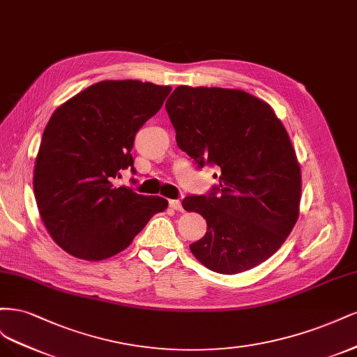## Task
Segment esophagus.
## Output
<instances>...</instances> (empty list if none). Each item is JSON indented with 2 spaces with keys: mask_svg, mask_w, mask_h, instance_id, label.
Listing matches in <instances>:
<instances>
[{
  "mask_svg": "<svg viewBox=\"0 0 357 357\" xmlns=\"http://www.w3.org/2000/svg\"><path fill=\"white\" fill-rule=\"evenodd\" d=\"M169 206H170L172 209H175V211H179V212L182 211V203L179 200H170Z\"/></svg>",
  "mask_w": 357,
  "mask_h": 357,
  "instance_id": "esophagus-1",
  "label": "esophagus"
}]
</instances>
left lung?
<instances>
[{
    "mask_svg": "<svg viewBox=\"0 0 357 357\" xmlns=\"http://www.w3.org/2000/svg\"><path fill=\"white\" fill-rule=\"evenodd\" d=\"M176 144L199 169L218 167L220 183L187 195L208 231L190 245L206 268L237 274L283 245L298 220L301 170L289 136L268 103L243 90L179 86L166 102Z\"/></svg>",
    "mask_w": 357,
    "mask_h": 357,
    "instance_id": "left-lung-1",
    "label": "left lung"
}]
</instances>
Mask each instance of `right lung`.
I'll return each mask as SVG.
<instances>
[{"label": "right lung", "mask_w": 357, "mask_h": 357, "mask_svg": "<svg viewBox=\"0 0 357 357\" xmlns=\"http://www.w3.org/2000/svg\"><path fill=\"white\" fill-rule=\"evenodd\" d=\"M170 90L137 79H108L53 112L36 160L33 192L45 228L68 254L107 259L167 208L163 197L117 188L111 181L120 170L135 172V136Z\"/></svg>", "instance_id": "1"}]
</instances>
